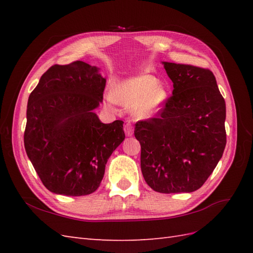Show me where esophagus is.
I'll return each instance as SVG.
<instances>
[{
  "label": "esophagus",
  "mask_w": 253,
  "mask_h": 253,
  "mask_svg": "<svg viewBox=\"0 0 253 253\" xmlns=\"http://www.w3.org/2000/svg\"><path fill=\"white\" fill-rule=\"evenodd\" d=\"M124 130H125L126 136H132L133 133V127H132V124L130 122H127L125 125H124Z\"/></svg>",
  "instance_id": "obj_1"
}]
</instances>
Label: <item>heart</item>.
I'll use <instances>...</instances> for the list:
<instances>
[{"label": "heart", "mask_w": 253, "mask_h": 253, "mask_svg": "<svg viewBox=\"0 0 253 253\" xmlns=\"http://www.w3.org/2000/svg\"><path fill=\"white\" fill-rule=\"evenodd\" d=\"M166 98L168 92L157 78L151 75H140L117 84L106 99L110 105L118 102L124 106L132 107L138 117L148 118L161 109Z\"/></svg>", "instance_id": "obj_1"}]
</instances>
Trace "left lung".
<instances>
[{"instance_id":"1","label":"left lung","mask_w":253,"mask_h":253,"mask_svg":"<svg viewBox=\"0 0 253 253\" xmlns=\"http://www.w3.org/2000/svg\"><path fill=\"white\" fill-rule=\"evenodd\" d=\"M163 64L174 90L157 117L136 123L141 171L155 191L192 192L207 181L223 155L226 106L210 69Z\"/></svg>"}]
</instances>
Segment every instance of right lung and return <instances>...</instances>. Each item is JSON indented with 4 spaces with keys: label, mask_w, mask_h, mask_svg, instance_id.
<instances>
[{
    "label": "right lung",
    "mask_w": 253,
    "mask_h": 253,
    "mask_svg": "<svg viewBox=\"0 0 253 253\" xmlns=\"http://www.w3.org/2000/svg\"><path fill=\"white\" fill-rule=\"evenodd\" d=\"M106 79L83 61L51 66L30 93L24 143L47 190L87 196L98 189L105 164L125 139L123 121L103 124L93 110Z\"/></svg>",
    "instance_id": "add662e5"
}]
</instances>
